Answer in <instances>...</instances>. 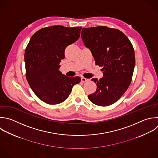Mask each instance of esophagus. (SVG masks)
<instances>
[{
  "label": "esophagus",
  "instance_id": "1",
  "mask_svg": "<svg viewBox=\"0 0 158 158\" xmlns=\"http://www.w3.org/2000/svg\"><path fill=\"white\" fill-rule=\"evenodd\" d=\"M81 80L82 82H86V81H89V79L85 78H84V77H81Z\"/></svg>",
  "mask_w": 158,
  "mask_h": 158
}]
</instances>
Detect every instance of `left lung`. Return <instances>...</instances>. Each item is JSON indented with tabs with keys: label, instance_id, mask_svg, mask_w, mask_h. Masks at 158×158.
Instances as JSON below:
<instances>
[{
	"label": "left lung",
	"instance_id": "obj_1",
	"mask_svg": "<svg viewBox=\"0 0 158 158\" xmlns=\"http://www.w3.org/2000/svg\"><path fill=\"white\" fill-rule=\"evenodd\" d=\"M81 37L91 52L96 65L103 67V77L91 79L97 89L88 98L98 106L111 105L124 94L131 83L135 64L133 46L122 31L107 27L83 28Z\"/></svg>",
	"mask_w": 158,
	"mask_h": 158
}]
</instances>
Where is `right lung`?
Wrapping results in <instances>:
<instances>
[{"mask_svg":"<svg viewBox=\"0 0 158 158\" xmlns=\"http://www.w3.org/2000/svg\"><path fill=\"white\" fill-rule=\"evenodd\" d=\"M81 27L52 26L42 28L31 38L25 52L26 78L35 94L48 104L67 99L79 77H68L59 71L65 49L80 36Z\"/></svg>","mask_w":158,"mask_h":158,"instance_id":"obj_1","label":"right lung"}]
</instances>
